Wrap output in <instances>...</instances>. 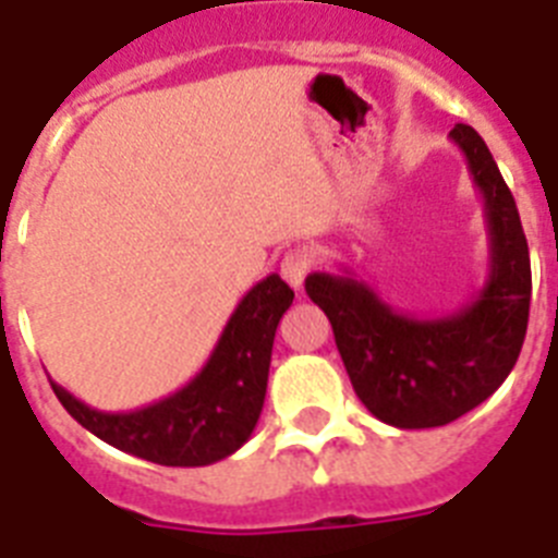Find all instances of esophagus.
Wrapping results in <instances>:
<instances>
[{"mask_svg":"<svg viewBox=\"0 0 558 558\" xmlns=\"http://www.w3.org/2000/svg\"><path fill=\"white\" fill-rule=\"evenodd\" d=\"M315 259H313V251L307 248H293L284 254L282 259V276H284V282L290 284V288H302L304 279H307V274L313 270Z\"/></svg>","mask_w":558,"mask_h":558,"instance_id":"obj_1","label":"esophagus"}]
</instances>
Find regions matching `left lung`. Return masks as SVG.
<instances>
[{"label": "left lung", "instance_id": "8db88e82", "mask_svg": "<svg viewBox=\"0 0 558 558\" xmlns=\"http://www.w3.org/2000/svg\"><path fill=\"white\" fill-rule=\"evenodd\" d=\"M450 140L466 159L489 229V276L466 307L427 318L399 313L349 268L304 282L332 324L360 402L402 430L450 425L489 399L529 329L531 259L514 195L475 128L456 125Z\"/></svg>", "mask_w": 558, "mask_h": 558}]
</instances>
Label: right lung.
Here are the masks:
<instances>
[{
	"mask_svg": "<svg viewBox=\"0 0 558 558\" xmlns=\"http://www.w3.org/2000/svg\"><path fill=\"white\" fill-rule=\"evenodd\" d=\"M290 304L293 290L279 274L265 276L236 304L206 366L184 388L140 411H97L49 383L69 416L106 445L161 466H209L240 450L259 422L276 327Z\"/></svg>",
	"mask_w": 558,
	"mask_h": 558,
	"instance_id": "right-lung-1",
	"label": "right lung"
}]
</instances>
